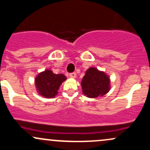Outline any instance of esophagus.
Listing matches in <instances>:
<instances>
[{
	"instance_id": "esophagus-1",
	"label": "esophagus",
	"mask_w": 150,
	"mask_h": 150,
	"mask_svg": "<svg viewBox=\"0 0 150 150\" xmlns=\"http://www.w3.org/2000/svg\"><path fill=\"white\" fill-rule=\"evenodd\" d=\"M69 75H70V77H73V78H75V77H76V73H75V72L70 73Z\"/></svg>"
}]
</instances>
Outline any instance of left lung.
<instances>
[{
    "mask_svg": "<svg viewBox=\"0 0 150 150\" xmlns=\"http://www.w3.org/2000/svg\"><path fill=\"white\" fill-rule=\"evenodd\" d=\"M109 77L104 72L94 68H89L86 71L81 82L82 92L89 98L104 96L109 90Z\"/></svg>",
    "mask_w": 150,
    "mask_h": 150,
    "instance_id": "obj_1",
    "label": "left lung"
}]
</instances>
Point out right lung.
Returning <instances> with one entry per match:
<instances>
[{
    "mask_svg": "<svg viewBox=\"0 0 150 150\" xmlns=\"http://www.w3.org/2000/svg\"><path fill=\"white\" fill-rule=\"evenodd\" d=\"M65 80L66 77L63 74H54L51 70H46L36 77L35 85L41 95L53 98L57 94L59 87Z\"/></svg>",
    "mask_w": 150,
    "mask_h": 150,
    "instance_id": "right-lung-1",
    "label": "right lung"
}]
</instances>
